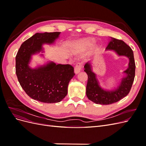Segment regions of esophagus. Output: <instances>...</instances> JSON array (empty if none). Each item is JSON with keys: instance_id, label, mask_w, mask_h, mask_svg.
Instances as JSON below:
<instances>
[{"instance_id": "34e87169", "label": "esophagus", "mask_w": 146, "mask_h": 146, "mask_svg": "<svg viewBox=\"0 0 146 146\" xmlns=\"http://www.w3.org/2000/svg\"><path fill=\"white\" fill-rule=\"evenodd\" d=\"M82 67V64L81 63H77L74 68V72L76 74H78L80 71V70Z\"/></svg>"}]
</instances>
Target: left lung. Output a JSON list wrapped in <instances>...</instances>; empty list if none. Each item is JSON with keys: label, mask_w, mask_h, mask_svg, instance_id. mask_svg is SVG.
I'll list each match as a JSON object with an SVG mask.
<instances>
[{"label": "left lung", "mask_w": 146, "mask_h": 146, "mask_svg": "<svg viewBox=\"0 0 146 146\" xmlns=\"http://www.w3.org/2000/svg\"><path fill=\"white\" fill-rule=\"evenodd\" d=\"M111 41L108 44L107 49L114 50L119 55H124L130 60L129 68L124 71L127 76L123 78L120 86L114 91H107L99 86L96 78V74L92 72L91 65L87 63L84 68L88 74V82L86 94L88 98L97 104L109 105L121 100L129 93L133 85L135 76V62L133 52L130 46L121 39L111 38Z\"/></svg>", "instance_id": "left-lung-1"}]
</instances>
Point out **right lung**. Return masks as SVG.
I'll list each match as a JSON object with an SVG mask.
<instances>
[{
  "label": "right lung",
  "mask_w": 146,
  "mask_h": 146,
  "mask_svg": "<svg viewBox=\"0 0 146 146\" xmlns=\"http://www.w3.org/2000/svg\"><path fill=\"white\" fill-rule=\"evenodd\" d=\"M61 32L35 34L22 44L16 56V74L21 87L30 98L41 102H59L68 94L69 81L75 74L70 64L50 63L32 69L28 65L30 56L42 50L44 43L51 44Z\"/></svg>",
  "instance_id": "obj_1"
}]
</instances>
